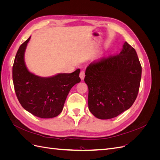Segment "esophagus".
Instances as JSON below:
<instances>
[{"instance_id":"34e87169","label":"esophagus","mask_w":160,"mask_h":160,"mask_svg":"<svg viewBox=\"0 0 160 160\" xmlns=\"http://www.w3.org/2000/svg\"><path fill=\"white\" fill-rule=\"evenodd\" d=\"M85 72H84L83 71H81L80 72V74H79V77H80L81 79V80H83L84 78H85Z\"/></svg>"}]
</instances>
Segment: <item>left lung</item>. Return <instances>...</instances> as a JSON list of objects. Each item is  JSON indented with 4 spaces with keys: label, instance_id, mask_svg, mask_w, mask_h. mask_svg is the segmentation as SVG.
I'll return each instance as SVG.
<instances>
[{
    "label": "left lung",
    "instance_id": "1",
    "mask_svg": "<svg viewBox=\"0 0 160 160\" xmlns=\"http://www.w3.org/2000/svg\"><path fill=\"white\" fill-rule=\"evenodd\" d=\"M142 66L133 48L125 42L119 54L91 62L85 71L91 113L101 119L117 117L137 98Z\"/></svg>",
    "mask_w": 160,
    "mask_h": 160
}]
</instances>
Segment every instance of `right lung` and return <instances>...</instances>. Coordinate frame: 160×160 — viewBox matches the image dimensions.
Segmentation results:
<instances>
[{"mask_svg": "<svg viewBox=\"0 0 160 160\" xmlns=\"http://www.w3.org/2000/svg\"><path fill=\"white\" fill-rule=\"evenodd\" d=\"M31 37L19 47L12 67V80L17 99L22 107L40 118L59 115L71 89L79 83L80 69L71 73L50 77L34 75L27 68L24 55Z\"/></svg>", "mask_w": 160, "mask_h": 160, "instance_id": "obj_1", "label": "right lung"}]
</instances>
